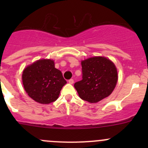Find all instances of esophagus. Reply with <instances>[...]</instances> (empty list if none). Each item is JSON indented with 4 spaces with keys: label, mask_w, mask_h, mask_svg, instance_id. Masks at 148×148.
Segmentation results:
<instances>
[{
    "label": "esophagus",
    "mask_w": 148,
    "mask_h": 148,
    "mask_svg": "<svg viewBox=\"0 0 148 148\" xmlns=\"http://www.w3.org/2000/svg\"><path fill=\"white\" fill-rule=\"evenodd\" d=\"M69 83L70 84H72L74 83V79H69Z\"/></svg>",
    "instance_id": "1"
}]
</instances>
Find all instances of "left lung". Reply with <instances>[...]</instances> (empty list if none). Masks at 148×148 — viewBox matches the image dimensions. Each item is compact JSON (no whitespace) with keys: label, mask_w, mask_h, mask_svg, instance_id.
<instances>
[{"label":"left lung","mask_w":148,"mask_h":148,"mask_svg":"<svg viewBox=\"0 0 148 148\" xmlns=\"http://www.w3.org/2000/svg\"><path fill=\"white\" fill-rule=\"evenodd\" d=\"M82 79L74 84L79 96L96 103L111 95L117 82V71L112 61L102 56L89 58L82 62Z\"/></svg>","instance_id":"1"}]
</instances>
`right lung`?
Returning a JSON list of instances; mask_svg holds the SVG:
<instances>
[{"label": "right lung", "instance_id": "add662e5", "mask_svg": "<svg viewBox=\"0 0 148 148\" xmlns=\"http://www.w3.org/2000/svg\"><path fill=\"white\" fill-rule=\"evenodd\" d=\"M23 87L28 96L41 104H49L58 99L66 81L51 59H40L24 69Z\"/></svg>", "mask_w": 148, "mask_h": 148}]
</instances>
